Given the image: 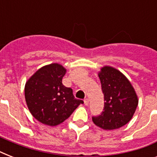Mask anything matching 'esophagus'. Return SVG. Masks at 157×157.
I'll list each match as a JSON object with an SVG mask.
<instances>
[{"label":"esophagus","instance_id":"34e87169","mask_svg":"<svg viewBox=\"0 0 157 157\" xmlns=\"http://www.w3.org/2000/svg\"><path fill=\"white\" fill-rule=\"evenodd\" d=\"M84 103H85V105H86V106L89 104V99H88V98H85V99H84Z\"/></svg>","mask_w":157,"mask_h":157}]
</instances>
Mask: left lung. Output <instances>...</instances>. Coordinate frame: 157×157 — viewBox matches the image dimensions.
Here are the masks:
<instances>
[{
    "instance_id": "obj_1",
    "label": "left lung",
    "mask_w": 157,
    "mask_h": 157,
    "mask_svg": "<svg viewBox=\"0 0 157 157\" xmlns=\"http://www.w3.org/2000/svg\"><path fill=\"white\" fill-rule=\"evenodd\" d=\"M104 95L103 111L93 122L106 130L119 129L132 119L139 99L129 81L117 69L109 66L101 68L98 73Z\"/></svg>"
}]
</instances>
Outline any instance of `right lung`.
<instances>
[{
	"instance_id": "right-lung-1",
	"label": "right lung",
	"mask_w": 157,
	"mask_h": 157,
	"mask_svg": "<svg viewBox=\"0 0 157 157\" xmlns=\"http://www.w3.org/2000/svg\"><path fill=\"white\" fill-rule=\"evenodd\" d=\"M66 69L59 63L42 67L26 82L24 93L31 114L42 124L55 126L67 120L84 102L62 80Z\"/></svg>"
}]
</instances>
